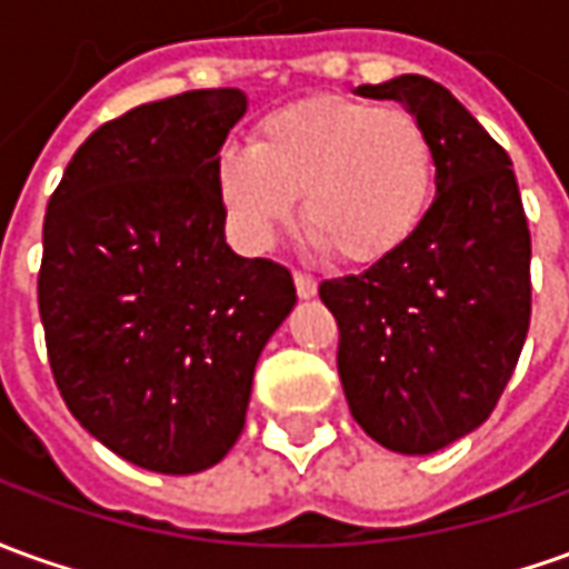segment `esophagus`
<instances>
[{"instance_id": "1", "label": "esophagus", "mask_w": 569, "mask_h": 569, "mask_svg": "<svg viewBox=\"0 0 569 569\" xmlns=\"http://www.w3.org/2000/svg\"><path fill=\"white\" fill-rule=\"evenodd\" d=\"M293 284H297V297H300V300H312V297L319 293V281L312 276H303V272L293 276Z\"/></svg>"}]
</instances>
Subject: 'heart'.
<instances>
[{
  "mask_svg": "<svg viewBox=\"0 0 569 569\" xmlns=\"http://www.w3.org/2000/svg\"><path fill=\"white\" fill-rule=\"evenodd\" d=\"M437 160L421 120L347 96L293 101L262 117L250 148L217 160L219 201L234 234L269 247L297 217L312 241L356 266L397 257L418 234L433 198Z\"/></svg>",
  "mask_w": 569,
  "mask_h": 569,
  "instance_id": "obj_1",
  "label": "heart"
}]
</instances>
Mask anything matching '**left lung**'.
<instances>
[{"label":"left lung","instance_id":"1","mask_svg":"<svg viewBox=\"0 0 569 569\" xmlns=\"http://www.w3.org/2000/svg\"><path fill=\"white\" fill-rule=\"evenodd\" d=\"M390 98L430 136L437 198L393 260L322 281L340 328L352 418L402 456H430L487 421L530 328V229L511 158L440 82L402 73L352 89Z\"/></svg>","mask_w":569,"mask_h":569}]
</instances>
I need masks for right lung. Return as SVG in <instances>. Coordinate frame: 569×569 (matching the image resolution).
Masks as SVG:
<instances>
[{
  "label": "right lung",
  "instance_id": "add662e5",
  "mask_svg": "<svg viewBox=\"0 0 569 569\" xmlns=\"http://www.w3.org/2000/svg\"><path fill=\"white\" fill-rule=\"evenodd\" d=\"M241 89H198L96 129L42 226L39 316L61 397L98 442L198 473L244 430L253 368L297 303L284 266L226 244L219 148Z\"/></svg>",
  "mask_w": 569,
  "mask_h": 569
}]
</instances>
